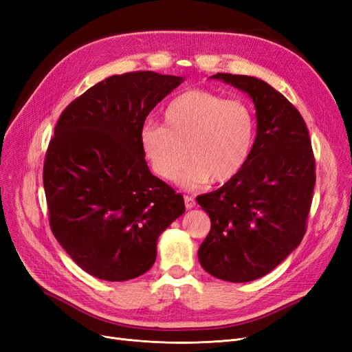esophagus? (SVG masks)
I'll return each instance as SVG.
<instances>
[{
  "label": "esophagus",
  "mask_w": 352,
  "mask_h": 352,
  "mask_svg": "<svg viewBox=\"0 0 352 352\" xmlns=\"http://www.w3.org/2000/svg\"><path fill=\"white\" fill-rule=\"evenodd\" d=\"M185 206H186V208H194V207L197 206L195 198L186 195V197H185Z\"/></svg>",
  "instance_id": "1"
}]
</instances>
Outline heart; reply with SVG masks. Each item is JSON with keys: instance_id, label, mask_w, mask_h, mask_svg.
Here are the masks:
<instances>
[{"instance_id": "1", "label": "heart", "mask_w": 352, "mask_h": 352, "mask_svg": "<svg viewBox=\"0 0 352 352\" xmlns=\"http://www.w3.org/2000/svg\"><path fill=\"white\" fill-rule=\"evenodd\" d=\"M164 127L146 124L141 145L153 172L164 180L180 177L185 188L226 184L247 166L255 138L251 109L241 100L202 88L180 92L163 113Z\"/></svg>"}]
</instances>
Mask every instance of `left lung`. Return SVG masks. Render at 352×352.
<instances>
[{
  "instance_id": "1",
  "label": "left lung",
  "mask_w": 352,
  "mask_h": 352,
  "mask_svg": "<svg viewBox=\"0 0 352 352\" xmlns=\"http://www.w3.org/2000/svg\"><path fill=\"white\" fill-rule=\"evenodd\" d=\"M212 79L250 95L257 136L242 172L197 198L211 220L198 258L217 279L251 282L278 267L301 243L316 185V160L302 116L279 91L243 74L217 73Z\"/></svg>"
}]
</instances>
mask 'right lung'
Listing matches in <instances>:
<instances>
[{
	"instance_id": "obj_1",
	"label": "right lung",
	"mask_w": 352,
	"mask_h": 352,
	"mask_svg": "<svg viewBox=\"0 0 352 352\" xmlns=\"http://www.w3.org/2000/svg\"><path fill=\"white\" fill-rule=\"evenodd\" d=\"M182 78L114 74L63 110L44 162L50 228L80 269L123 282L151 269L162 232L185 201L145 162L146 116Z\"/></svg>"
}]
</instances>
